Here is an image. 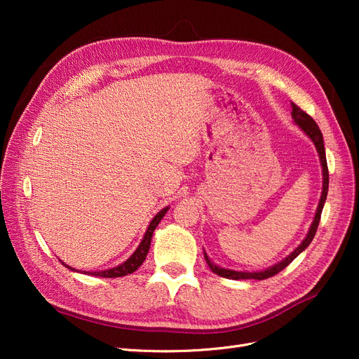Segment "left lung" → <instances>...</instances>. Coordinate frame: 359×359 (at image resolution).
Instances as JSON below:
<instances>
[{"label":"left lung","mask_w":359,"mask_h":359,"mask_svg":"<svg viewBox=\"0 0 359 359\" xmlns=\"http://www.w3.org/2000/svg\"><path fill=\"white\" fill-rule=\"evenodd\" d=\"M290 106H292L293 123H295L302 130V132L311 139V142L314 144V147H316V149H318L320 166H322V180H323L322 181L323 182L322 184V194H320L318 210H316V214H314V219L311 222L310 229H309L306 238H304V240H302V243L295 250H293V252L289 256H286L283 260H280V262H277L276 265L268 266V268H265L262 271H236V269H229V268H224V266H219V265L212 262V260L208 257V255H206L205 250H203V256H205L206 264H208L210 269L217 276L224 277V278H231V280H265V278L273 277V276L278 274L281 269H285L299 253H302L304 250H306L310 245V243L313 241L314 235H316L319 220H320V214H322V210H323L325 201H327L328 184H330L327 156H325V147H323V136H322V132L319 130L318 124L314 123V119L309 114H306L302 109H299V107L295 103H292Z\"/></svg>","instance_id":"obj_1"}]
</instances>
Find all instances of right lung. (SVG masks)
Listing matches in <instances>:
<instances>
[{
	"instance_id": "add662e5",
	"label": "right lung",
	"mask_w": 359,
	"mask_h": 359,
	"mask_svg": "<svg viewBox=\"0 0 359 359\" xmlns=\"http://www.w3.org/2000/svg\"><path fill=\"white\" fill-rule=\"evenodd\" d=\"M169 211V206H166V208H163L161 211H158L154 219L149 222L148 227H147V232L142 238V241H140V244L137 245V248L135 250V252L132 253V256H130L127 260H124L123 264H119L114 268H109V269H100V271H82L83 274H88V276H95V277H106V278H114V277H124L127 274H132L135 273V271L144 264V260L148 255V250H149V245H151V238H153V233L156 231L157 224L161 222L163 217H165V214ZM62 262V260H61ZM64 266H67L69 269L72 271H76V273H79V269H74L69 265H66L62 262Z\"/></svg>"
}]
</instances>
